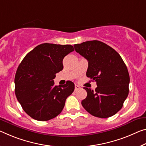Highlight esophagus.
Returning <instances> with one entry per match:
<instances>
[{
	"instance_id": "34e87169",
	"label": "esophagus",
	"mask_w": 146,
	"mask_h": 146,
	"mask_svg": "<svg viewBox=\"0 0 146 146\" xmlns=\"http://www.w3.org/2000/svg\"><path fill=\"white\" fill-rule=\"evenodd\" d=\"M79 89H80V87L79 86L75 84V91H77V90H78Z\"/></svg>"
}]
</instances>
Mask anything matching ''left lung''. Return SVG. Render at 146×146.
<instances>
[{"label":"left lung","instance_id":"8db88e82","mask_svg":"<svg viewBox=\"0 0 146 146\" xmlns=\"http://www.w3.org/2000/svg\"><path fill=\"white\" fill-rule=\"evenodd\" d=\"M74 47L88 62L86 76L98 86L94 91L84 88L87 97L82 101V106L94 116H112L122 108L129 94L130 77L125 64L114 48L101 41H85Z\"/></svg>","mask_w":146,"mask_h":146}]
</instances>
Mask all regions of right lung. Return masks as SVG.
Here are the masks:
<instances>
[{"mask_svg":"<svg viewBox=\"0 0 146 146\" xmlns=\"http://www.w3.org/2000/svg\"><path fill=\"white\" fill-rule=\"evenodd\" d=\"M74 50L71 45L42 43L25 56L16 71L15 93L23 109L32 118L48 121L63 110L75 84L55 86V74L64 68L63 59Z\"/></svg>","mask_w":146,"mask_h":146,"instance_id":"add662e5","label":"right lung"}]
</instances>
